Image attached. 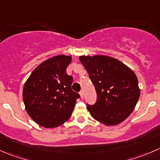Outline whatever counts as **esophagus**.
Segmentation results:
<instances>
[{
	"label": "esophagus",
	"mask_w": 160,
	"mask_h": 160,
	"mask_svg": "<svg viewBox=\"0 0 160 160\" xmlns=\"http://www.w3.org/2000/svg\"><path fill=\"white\" fill-rule=\"evenodd\" d=\"M80 98H81L82 99L83 98H84V94H83V91H81L80 92Z\"/></svg>",
	"instance_id": "34e87169"
}]
</instances>
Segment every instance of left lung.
I'll list each match as a JSON object with an SVG mask.
<instances>
[{
	"label": "left lung",
	"mask_w": 160,
	"mask_h": 160,
	"mask_svg": "<svg viewBox=\"0 0 160 160\" xmlns=\"http://www.w3.org/2000/svg\"><path fill=\"white\" fill-rule=\"evenodd\" d=\"M97 92V102L87 108L106 126L124 121L140 97L137 76L122 62L105 55L80 56Z\"/></svg>",
	"instance_id": "obj_1"
}]
</instances>
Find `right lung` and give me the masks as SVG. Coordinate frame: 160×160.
<instances>
[{
  "instance_id": "add662e5",
  "label": "right lung",
  "mask_w": 160,
  "mask_h": 160,
  "mask_svg": "<svg viewBox=\"0 0 160 160\" xmlns=\"http://www.w3.org/2000/svg\"><path fill=\"white\" fill-rule=\"evenodd\" d=\"M72 61L59 55L39 65L25 83L22 98L28 115L46 128L66 123L72 115L80 94L71 89L72 77L66 73Z\"/></svg>"
}]
</instances>
